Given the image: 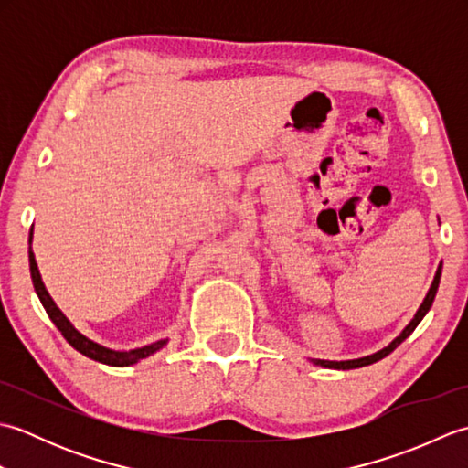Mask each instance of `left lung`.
Returning <instances> with one entry per match:
<instances>
[{"label":"left lung","instance_id":"left-lung-1","mask_svg":"<svg viewBox=\"0 0 468 468\" xmlns=\"http://www.w3.org/2000/svg\"><path fill=\"white\" fill-rule=\"evenodd\" d=\"M441 273H442V263L439 265V270H436V275H434V282H432V285H431V290H429V293H426L422 305L419 307V312H416V315L412 317V322H410L409 325H406L404 332H402L399 337H396V340H394L390 346H386L384 350L376 352V354H372V356H366V357H357V360H346V362L314 360V364L324 366V367H334V370H352V367H362V366H367V364H374V362H378V360H382V357H386L390 352H394L396 347H399V346L406 340V337H409V335L416 330V325H419V324L422 322V317L426 315V312L431 310V305H432V302H434V295H436V290H439V283H441Z\"/></svg>","mask_w":468,"mask_h":468}]
</instances>
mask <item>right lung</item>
Here are the masks:
<instances>
[{"label":"right lung","mask_w":468,"mask_h":468,"mask_svg":"<svg viewBox=\"0 0 468 468\" xmlns=\"http://www.w3.org/2000/svg\"><path fill=\"white\" fill-rule=\"evenodd\" d=\"M29 243H32V233H29ZM29 273H32L34 290H36V293L39 297V302H42L46 314L49 315V320L54 322V325L58 327L59 332H62V335L66 337V342L72 346L74 350L84 354L86 357H90V360H96V362H101V364H108V366H118V367H121V366H131V364H136L138 360H143V357L154 354L156 350H161V347L166 344V340H158V342H154L151 346L136 347V350L116 352V350H111V347H104L101 344L88 340L86 335H82L72 324H69L68 317L58 310V305L54 303L52 297H49L48 290L44 287L42 275H39L32 247H29Z\"/></svg>","instance_id":"add662e5"}]
</instances>
